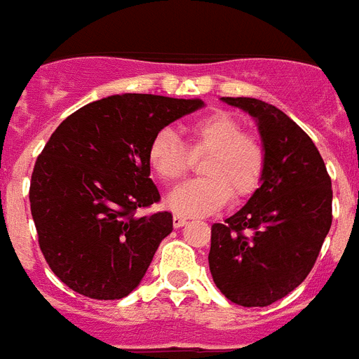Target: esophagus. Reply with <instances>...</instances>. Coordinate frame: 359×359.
Returning a JSON list of instances; mask_svg holds the SVG:
<instances>
[{
  "mask_svg": "<svg viewBox=\"0 0 359 359\" xmlns=\"http://www.w3.org/2000/svg\"><path fill=\"white\" fill-rule=\"evenodd\" d=\"M186 222H188V221H186V217H180V215H175L173 217V226H175V228H182V226H184Z\"/></svg>",
  "mask_w": 359,
  "mask_h": 359,
  "instance_id": "34e87169",
  "label": "esophagus"
}]
</instances>
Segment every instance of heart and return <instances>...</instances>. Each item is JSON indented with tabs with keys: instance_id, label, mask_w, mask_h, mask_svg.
<instances>
[{
	"instance_id": "heart-1",
	"label": "heart",
	"mask_w": 359,
	"mask_h": 359,
	"mask_svg": "<svg viewBox=\"0 0 359 359\" xmlns=\"http://www.w3.org/2000/svg\"><path fill=\"white\" fill-rule=\"evenodd\" d=\"M190 151L206 153L201 179L175 188L165 204L180 217L212 215L230 197L239 203L257 189L264 171V147L228 111H210L182 126ZM187 147V148H188ZM173 129H161L147 146V162L162 182H175L189 168V152Z\"/></svg>"
}]
</instances>
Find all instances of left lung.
<instances>
[{
	"label": "left lung",
	"mask_w": 359,
	"mask_h": 359,
	"mask_svg": "<svg viewBox=\"0 0 359 359\" xmlns=\"http://www.w3.org/2000/svg\"><path fill=\"white\" fill-rule=\"evenodd\" d=\"M222 102L254 116L264 147L261 186L239 212L212 226L210 272L241 306H268L305 281L332 224V182L309 135L257 98Z\"/></svg>",
	"instance_id": "left-lung-1"
}]
</instances>
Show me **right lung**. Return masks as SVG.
<instances>
[{"label":"right lung","instance_id":"add662e5","mask_svg":"<svg viewBox=\"0 0 359 359\" xmlns=\"http://www.w3.org/2000/svg\"><path fill=\"white\" fill-rule=\"evenodd\" d=\"M203 100L113 95L67 116L50 135L31 179V213L41 254L71 290L122 299L140 285L173 230V215H137L161 201L147 146Z\"/></svg>","mask_w":359,"mask_h":359}]
</instances>
